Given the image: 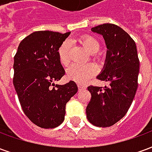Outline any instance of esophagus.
Segmentation results:
<instances>
[{"label": "esophagus", "mask_w": 152, "mask_h": 152, "mask_svg": "<svg viewBox=\"0 0 152 152\" xmlns=\"http://www.w3.org/2000/svg\"><path fill=\"white\" fill-rule=\"evenodd\" d=\"M78 88H79V89H86V86H85V85H83V84H78Z\"/></svg>", "instance_id": "1"}]
</instances>
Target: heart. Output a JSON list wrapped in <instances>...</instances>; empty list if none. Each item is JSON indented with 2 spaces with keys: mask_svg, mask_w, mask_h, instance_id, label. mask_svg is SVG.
<instances>
[{
  "mask_svg": "<svg viewBox=\"0 0 152 152\" xmlns=\"http://www.w3.org/2000/svg\"><path fill=\"white\" fill-rule=\"evenodd\" d=\"M80 43L89 53H95L99 48V43L96 38L91 36H85L80 38ZM70 48L71 44L69 40H65L58 49V57L60 63L63 65H67L70 62ZM96 67L91 64L83 65L74 63L67 70V76L77 83L86 82L87 80L94 76Z\"/></svg>",
  "mask_w": 152,
  "mask_h": 152,
  "instance_id": "heart-1",
  "label": "heart"
}]
</instances>
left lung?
<instances>
[{
	"instance_id": "obj_1",
	"label": "left lung",
	"mask_w": 152,
	"mask_h": 152,
	"mask_svg": "<svg viewBox=\"0 0 152 152\" xmlns=\"http://www.w3.org/2000/svg\"><path fill=\"white\" fill-rule=\"evenodd\" d=\"M91 31L102 35L105 40V63L97 78L109 86L88 87L91 99L86 116L95 126L109 127L124 117L132 104L137 88L139 59L134 40L120 27L104 23Z\"/></svg>"
}]
</instances>
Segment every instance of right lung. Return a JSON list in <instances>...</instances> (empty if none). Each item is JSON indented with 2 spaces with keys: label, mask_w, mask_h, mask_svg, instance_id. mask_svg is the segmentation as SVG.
<instances>
[{
  "label": "right lung",
  "mask_w": 152,
  "mask_h": 152,
  "mask_svg": "<svg viewBox=\"0 0 152 152\" xmlns=\"http://www.w3.org/2000/svg\"><path fill=\"white\" fill-rule=\"evenodd\" d=\"M70 33L32 32L20 42L14 58L13 83L19 102L28 119L40 128L62 124L66 102L78 90L72 80L53 83L65 75L58 50Z\"/></svg>",
  "instance_id": "add662e5"
}]
</instances>
